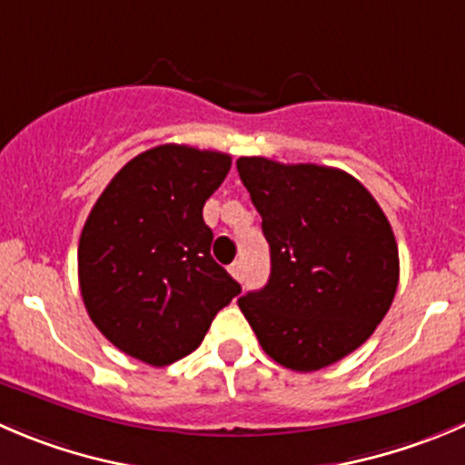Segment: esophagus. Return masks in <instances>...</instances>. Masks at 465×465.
Masks as SVG:
<instances>
[{"mask_svg":"<svg viewBox=\"0 0 465 465\" xmlns=\"http://www.w3.org/2000/svg\"><path fill=\"white\" fill-rule=\"evenodd\" d=\"M228 272H230V276L237 278V281H242V278H244V262H242V260H237V262L230 264Z\"/></svg>","mask_w":465,"mask_h":465,"instance_id":"obj_1","label":"esophagus"}]
</instances>
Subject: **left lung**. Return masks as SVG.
Wrapping results in <instances>:
<instances>
[{
	"label": "left lung",
	"instance_id": "8db88e82",
	"mask_svg": "<svg viewBox=\"0 0 465 465\" xmlns=\"http://www.w3.org/2000/svg\"><path fill=\"white\" fill-rule=\"evenodd\" d=\"M262 216L272 273L240 308L264 353L315 372L361 347L386 317L400 281L392 228L372 193L340 169L240 157Z\"/></svg>",
	"mask_w": 465,
	"mask_h": 465
}]
</instances>
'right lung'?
I'll use <instances>...</instances> for the list:
<instances>
[{"mask_svg": "<svg viewBox=\"0 0 465 465\" xmlns=\"http://www.w3.org/2000/svg\"><path fill=\"white\" fill-rule=\"evenodd\" d=\"M230 154L157 145L136 154L93 205L77 264L88 317L127 356L163 368L192 353L242 292L210 255L203 205Z\"/></svg>", "mask_w": 465, "mask_h": 465, "instance_id": "1", "label": "right lung"}]
</instances>
